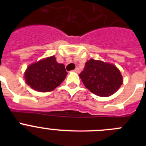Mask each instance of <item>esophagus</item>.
<instances>
[{
  "mask_svg": "<svg viewBox=\"0 0 146 146\" xmlns=\"http://www.w3.org/2000/svg\"><path fill=\"white\" fill-rule=\"evenodd\" d=\"M74 72H77V73H80V69L78 68V67H77V68L74 69Z\"/></svg>",
  "mask_w": 146,
  "mask_h": 146,
  "instance_id": "obj_1",
  "label": "esophagus"
}]
</instances>
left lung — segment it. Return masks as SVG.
Masks as SVG:
<instances>
[{
    "label": "left lung",
    "mask_w": 146,
    "mask_h": 146,
    "mask_svg": "<svg viewBox=\"0 0 146 146\" xmlns=\"http://www.w3.org/2000/svg\"><path fill=\"white\" fill-rule=\"evenodd\" d=\"M84 86L96 96L108 97L118 91L123 80L116 66L91 58L79 74Z\"/></svg>",
    "instance_id": "8db88e82"
}]
</instances>
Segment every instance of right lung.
Instances as JSON below:
<instances>
[{"instance_id": "obj_1", "label": "right lung", "mask_w": 146, "mask_h": 146, "mask_svg": "<svg viewBox=\"0 0 146 146\" xmlns=\"http://www.w3.org/2000/svg\"><path fill=\"white\" fill-rule=\"evenodd\" d=\"M67 74L65 66L58 63L53 55L30 64L24 72V79L35 91L50 92L61 84Z\"/></svg>"}]
</instances>
